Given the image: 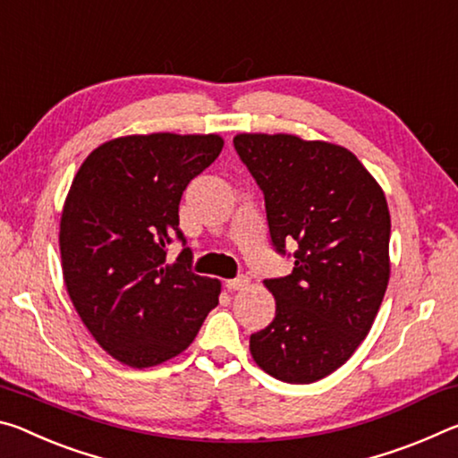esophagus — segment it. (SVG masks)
I'll return each mask as SVG.
<instances>
[{
  "instance_id": "esophagus-1",
  "label": "esophagus",
  "mask_w": 458,
  "mask_h": 458,
  "mask_svg": "<svg viewBox=\"0 0 458 458\" xmlns=\"http://www.w3.org/2000/svg\"><path fill=\"white\" fill-rule=\"evenodd\" d=\"M225 286H227L229 290H245L247 286H250V278H247V276H237V278L225 282Z\"/></svg>"
}]
</instances>
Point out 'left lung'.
I'll return each instance as SVG.
<instances>
[{"label":"left lung","mask_w":458,"mask_h":458,"mask_svg":"<svg viewBox=\"0 0 458 458\" xmlns=\"http://www.w3.org/2000/svg\"><path fill=\"white\" fill-rule=\"evenodd\" d=\"M239 158L264 192L272 245L294 269L264 280L276 317L250 336L253 361L286 384L331 376L369 333L389 282L386 194L353 152L288 133H239Z\"/></svg>","instance_id":"obj_1"}]
</instances>
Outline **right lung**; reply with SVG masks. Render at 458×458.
Instances as JSON below:
<instances>
[{
    "instance_id": "right-lung-1",
    "label": "right lung",
    "mask_w": 458,
    "mask_h": 458,
    "mask_svg": "<svg viewBox=\"0 0 458 458\" xmlns=\"http://www.w3.org/2000/svg\"><path fill=\"white\" fill-rule=\"evenodd\" d=\"M223 138L149 133L105 141L81 164L60 216L66 292L95 341L119 363L144 369L194 341L219 304L221 282L194 274L178 239V205L211 166Z\"/></svg>"
}]
</instances>
